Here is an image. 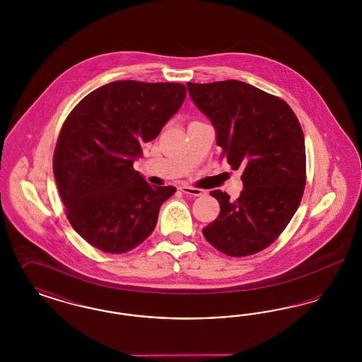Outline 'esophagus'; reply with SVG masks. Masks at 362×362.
I'll use <instances>...</instances> for the list:
<instances>
[{
	"label": "esophagus",
	"instance_id": "34e87169",
	"mask_svg": "<svg viewBox=\"0 0 362 362\" xmlns=\"http://www.w3.org/2000/svg\"><path fill=\"white\" fill-rule=\"evenodd\" d=\"M179 189H180L182 192H185V194L192 195V197H201V195H204V194H205V191H204V189H194V187H189V186H180Z\"/></svg>",
	"mask_w": 362,
	"mask_h": 362
}]
</instances>
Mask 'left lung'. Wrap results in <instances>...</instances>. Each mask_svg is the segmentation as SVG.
Segmentation results:
<instances>
[{"label":"left lung","mask_w":362,"mask_h":362,"mask_svg":"<svg viewBox=\"0 0 362 362\" xmlns=\"http://www.w3.org/2000/svg\"><path fill=\"white\" fill-rule=\"evenodd\" d=\"M189 98L211 122L221 158L241 170L236 201L210 192L218 217L202 229L214 248L247 257L270 245L292 220L305 187V142L284 100L238 80L187 83Z\"/></svg>","instance_id":"1"}]
</instances>
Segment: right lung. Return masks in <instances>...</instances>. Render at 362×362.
Listing matches in <instances>:
<instances>
[{
  "instance_id": "right-lung-1",
  "label": "right lung",
  "mask_w": 362,
  "mask_h": 362,
  "mask_svg": "<svg viewBox=\"0 0 362 362\" xmlns=\"http://www.w3.org/2000/svg\"><path fill=\"white\" fill-rule=\"evenodd\" d=\"M186 99L179 83L114 81L86 95L64 123L54 177L73 229L110 254L133 250L155 229L176 189L151 186L133 164Z\"/></svg>"
}]
</instances>
